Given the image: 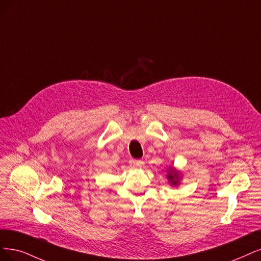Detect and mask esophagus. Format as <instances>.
<instances>
[{
    "instance_id": "34e87169",
    "label": "esophagus",
    "mask_w": 261,
    "mask_h": 261,
    "mask_svg": "<svg viewBox=\"0 0 261 261\" xmlns=\"http://www.w3.org/2000/svg\"><path fill=\"white\" fill-rule=\"evenodd\" d=\"M131 166L133 168H143L144 167V161H142V160H131Z\"/></svg>"
}]
</instances>
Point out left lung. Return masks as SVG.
Masks as SVG:
<instances>
[{"label": "left lung", "mask_w": 261, "mask_h": 261, "mask_svg": "<svg viewBox=\"0 0 261 261\" xmlns=\"http://www.w3.org/2000/svg\"><path fill=\"white\" fill-rule=\"evenodd\" d=\"M168 171H169V174L167 177L169 182L172 186H177L179 184V179H180L179 172L173 168H170Z\"/></svg>", "instance_id": "1"}]
</instances>
